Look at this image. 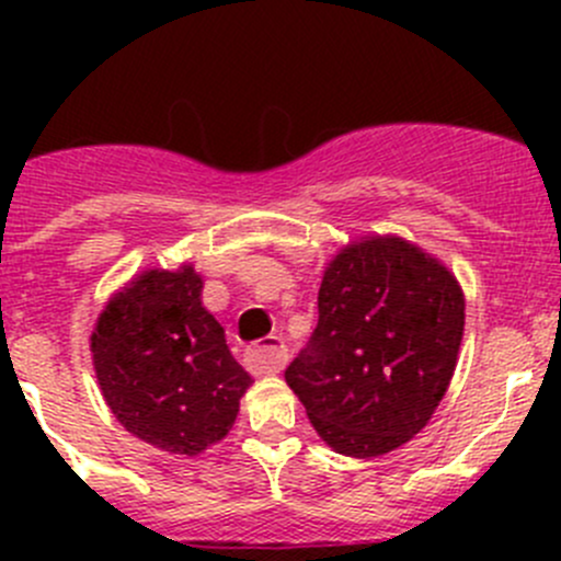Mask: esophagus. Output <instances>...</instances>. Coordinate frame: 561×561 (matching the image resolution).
Here are the masks:
<instances>
[{
    "mask_svg": "<svg viewBox=\"0 0 561 561\" xmlns=\"http://www.w3.org/2000/svg\"><path fill=\"white\" fill-rule=\"evenodd\" d=\"M287 358H290V355H287L285 342H282L279 336H268L265 342L252 344L244 355L247 369L252 371V375H276V371L285 369Z\"/></svg>",
    "mask_w": 561,
    "mask_h": 561,
    "instance_id": "1",
    "label": "esophagus"
}]
</instances>
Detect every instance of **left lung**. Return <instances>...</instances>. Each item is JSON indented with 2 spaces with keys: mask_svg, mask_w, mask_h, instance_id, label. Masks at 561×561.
I'll return each mask as SVG.
<instances>
[{
  "mask_svg": "<svg viewBox=\"0 0 561 561\" xmlns=\"http://www.w3.org/2000/svg\"><path fill=\"white\" fill-rule=\"evenodd\" d=\"M317 309L285 371L314 432L353 458L410 443L454 380L463 336L454 271L401 236H364L325 265Z\"/></svg>",
  "mask_w": 561,
  "mask_h": 561,
  "instance_id": "8db88e82",
  "label": "left lung"
}]
</instances>
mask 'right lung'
I'll return each mask as SVG.
<instances>
[{"instance_id":"1","label":"right lung","mask_w":561,"mask_h":561,"mask_svg":"<svg viewBox=\"0 0 561 561\" xmlns=\"http://www.w3.org/2000/svg\"><path fill=\"white\" fill-rule=\"evenodd\" d=\"M192 263L146 268L113 293L89 336L105 404L133 437L197 456L228 437L252 377L203 307Z\"/></svg>"}]
</instances>
